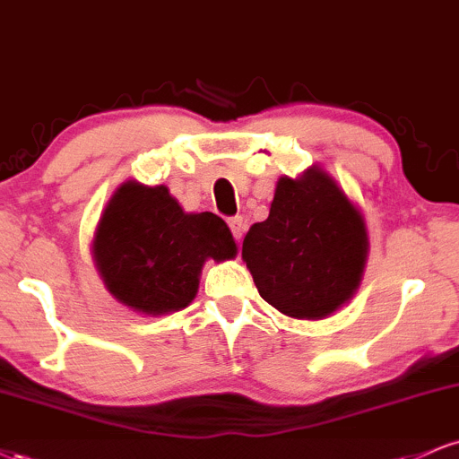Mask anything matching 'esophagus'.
I'll use <instances>...</instances> for the list:
<instances>
[{
  "mask_svg": "<svg viewBox=\"0 0 459 459\" xmlns=\"http://www.w3.org/2000/svg\"><path fill=\"white\" fill-rule=\"evenodd\" d=\"M229 226H230V233H233L235 239L241 241V237L246 235V229H247L246 220L241 218V215H235V218L229 220Z\"/></svg>",
  "mask_w": 459,
  "mask_h": 459,
  "instance_id": "esophagus-1",
  "label": "esophagus"
}]
</instances>
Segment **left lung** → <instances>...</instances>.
Masks as SVG:
<instances>
[{"instance_id": "obj_1", "label": "left lung", "mask_w": 459, "mask_h": 459, "mask_svg": "<svg viewBox=\"0 0 459 459\" xmlns=\"http://www.w3.org/2000/svg\"><path fill=\"white\" fill-rule=\"evenodd\" d=\"M261 298L296 319H321L347 302L367 259L365 220L325 172L282 177L270 218L241 247Z\"/></svg>"}]
</instances>
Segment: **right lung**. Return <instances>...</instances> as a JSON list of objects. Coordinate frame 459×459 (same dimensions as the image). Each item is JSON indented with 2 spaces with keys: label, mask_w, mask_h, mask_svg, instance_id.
<instances>
[{
  "label": "right lung",
  "mask_w": 459,
  "mask_h": 459,
  "mask_svg": "<svg viewBox=\"0 0 459 459\" xmlns=\"http://www.w3.org/2000/svg\"><path fill=\"white\" fill-rule=\"evenodd\" d=\"M92 252L118 302L163 315L192 302L204 261L230 259L237 246L215 213H186L168 187L129 181L105 207Z\"/></svg>",
  "instance_id": "obj_1"
}]
</instances>
